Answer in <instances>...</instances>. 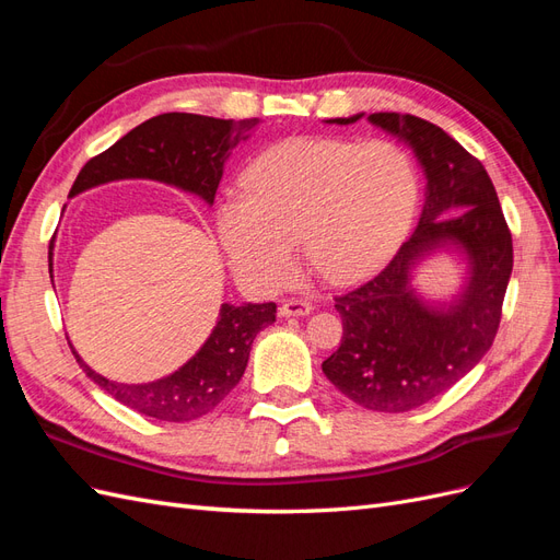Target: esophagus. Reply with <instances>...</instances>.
Wrapping results in <instances>:
<instances>
[{
	"label": "esophagus",
	"instance_id": "1",
	"mask_svg": "<svg viewBox=\"0 0 560 560\" xmlns=\"http://www.w3.org/2000/svg\"><path fill=\"white\" fill-rule=\"evenodd\" d=\"M313 306L308 301H287L278 308L280 317H303V315H311Z\"/></svg>",
	"mask_w": 560,
	"mask_h": 560
}]
</instances>
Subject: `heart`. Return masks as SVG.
<instances>
[{"instance_id":"heart-1","label":"heart","mask_w":560,"mask_h":560,"mask_svg":"<svg viewBox=\"0 0 560 560\" xmlns=\"http://www.w3.org/2000/svg\"><path fill=\"white\" fill-rule=\"evenodd\" d=\"M243 186L219 206L217 231L233 273L259 292L290 278L296 235L319 276L369 278L395 257L420 202L411 154L387 140H284L252 161Z\"/></svg>"}]
</instances>
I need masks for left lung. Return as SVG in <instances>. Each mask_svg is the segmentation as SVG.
Segmentation results:
<instances>
[{
  "mask_svg": "<svg viewBox=\"0 0 560 560\" xmlns=\"http://www.w3.org/2000/svg\"><path fill=\"white\" fill-rule=\"evenodd\" d=\"M362 116L413 151L425 175V202L393 261L336 299L343 338L322 371L364 409L401 413L444 395L493 346L514 266L512 233L486 167L451 135L395 112H360L327 124L348 126ZM436 253L466 266L448 300H432L415 284L421 261Z\"/></svg>",
  "mask_w": 560,
  "mask_h": 560,
  "instance_id": "8db88e82",
  "label": "left lung"
}]
</instances>
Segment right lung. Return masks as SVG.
Segmentation results:
<instances>
[{"mask_svg":"<svg viewBox=\"0 0 560 560\" xmlns=\"http://www.w3.org/2000/svg\"><path fill=\"white\" fill-rule=\"evenodd\" d=\"M257 126L259 118L235 124L233 118L200 114H159L83 165L70 198L118 179H151L175 186L212 206L231 151L245 142ZM273 322L276 303H222L214 329L194 358L173 374L149 383H118L97 374L70 346L86 376L116 401L149 418L186 422L210 413L238 385L254 338Z\"/></svg>","mask_w":560,"mask_h":560,"instance_id":"add662e5","label":"right lung"}]
</instances>
